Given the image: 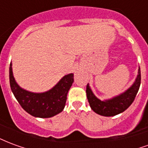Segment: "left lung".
Instances as JSON below:
<instances>
[{"instance_id":"1","label":"left lung","mask_w":148,"mask_h":148,"mask_svg":"<svg viewBox=\"0 0 148 148\" xmlns=\"http://www.w3.org/2000/svg\"><path fill=\"white\" fill-rule=\"evenodd\" d=\"M141 82L140 68L138 70L137 75L134 83L124 93L112 97L111 99L101 101L98 99L90 89L89 83L86 86V96L88 101L93 111L104 116H113L125 111L132 105L139 91Z\"/></svg>"}]
</instances>
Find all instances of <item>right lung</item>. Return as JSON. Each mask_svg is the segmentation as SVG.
<instances>
[{
  "label": "right lung",
  "mask_w": 148,
  "mask_h": 148,
  "mask_svg": "<svg viewBox=\"0 0 148 148\" xmlns=\"http://www.w3.org/2000/svg\"><path fill=\"white\" fill-rule=\"evenodd\" d=\"M9 82L12 92L27 113L36 117L49 118L58 114L64 109L68 91L74 82V74L65 75L48 91L33 93L22 89L16 83L10 63Z\"/></svg>",
  "instance_id": "add662e5"
}]
</instances>
